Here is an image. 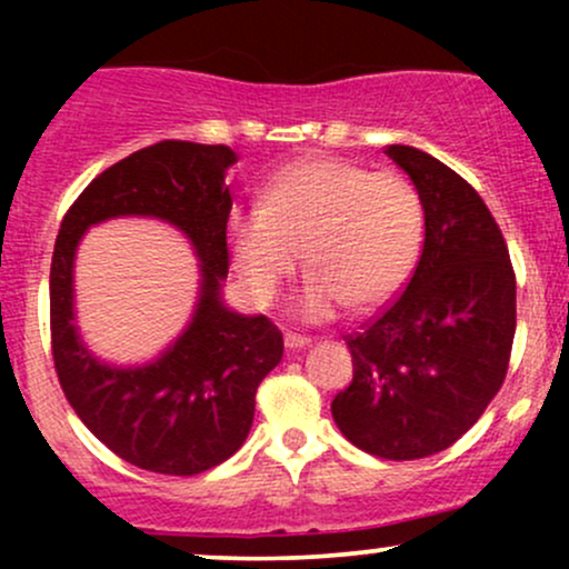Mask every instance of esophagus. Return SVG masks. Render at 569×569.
I'll list each match as a JSON object with an SVG mask.
<instances>
[{"instance_id": "1", "label": "esophagus", "mask_w": 569, "mask_h": 569, "mask_svg": "<svg viewBox=\"0 0 569 569\" xmlns=\"http://www.w3.org/2000/svg\"><path fill=\"white\" fill-rule=\"evenodd\" d=\"M283 342H286V348H289V350H302V348H310L312 339L305 337V335H286Z\"/></svg>"}]
</instances>
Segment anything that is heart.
<instances>
[{"instance_id":"obj_1","label":"heart","mask_w":569,"mask_h":569,"mask_svg":"<svg viewBox=\"0 0 569 569\" xmlns=\"http://www.w3.org/2000/svg\"><path fill=\"white\" fill-rule=\"evenodd\" d=\"M230 251L248 293L272 302L299 267L310 272L299 312L323 321L348 302L371 310L407 283L426 240V211L411 181L337 158L280 168L227 224Z\"/></svg>"}]
</instances>
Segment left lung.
Instances as JSON below:
<instances>
[{"instance_id": "left-lung-1", "label": "left lung", "mask_w": 569, "mask_h": 569, "mask_svg": "<svg viewBox=\"0 0 569 569\" xmlns=\"http://www.w3.org/2000/svg\"><path fill=\"white\" fill-rule=\"evenodd\" d=\"M426 211V243L407 289L348 337L352 382L331 401L350 443L420 460L466 433L498 396L516 331L508 246L479 192L415 147L385 149Z\"/></svg>"}]
</instances>
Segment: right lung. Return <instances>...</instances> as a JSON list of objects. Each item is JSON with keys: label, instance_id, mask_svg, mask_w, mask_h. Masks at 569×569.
<instances>
[{"label": "right lung", "instance_id": "add662e5", "mask_svg": "<svg viewBox=\"0 0 569 569\" xmlns=\"http://www.w3.org/2000/svg\"><path fill=\"white\" fill-rule=\"evenodd\" d=\"M224 143L160 141L98 173L69 208L50 264L53 361L71 409L98 441L130 466L194 476L243 447L259 382L283 358V335L264 316H240L221 299L227 278ZM117 216H149L188 234L201 259L193 321L141 368H112L83 348L73 323V257L81 234Z\"/></svg>", "mask_w": 569, "mask_h": 569}]
</instances>
